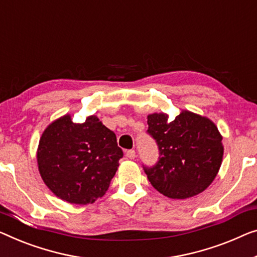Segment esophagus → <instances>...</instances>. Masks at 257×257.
Instances as JSON below:
<instances>
[{"label":"esophagus","mask_w":257,"mask_h":257,"mask_svg":"<svg viewBox=\"0 0 257 257\" xmlns=\"http://www.w3.org/2000/svg\"><path fill=\"white\" fill-rule=\"evenodd\" d=\"M125 157L129 159H134L136 157V152L135 150H128L127 152H125Z\"/></svg>","instance_id":"1"}]
</instances>
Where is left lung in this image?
Returning a JSON list of instances; mask_svg holds the SVG:
<instances>
[{
  "label": "left lung",
  "mask_w": 257,
  "mask_h": 257,
  "mask_svg": "<svg viewBox=\"0 0 257 257\" xmlns=\"http://www.w3.org/2000/svg\"><path fill=\"white\" fill-rule=\"evenodd\" d=\"M148 124V134L159 149L156 165L144 166L151 185L174 200L193 197L208 188L224 155L223 137L216 124L189 110H182L171 122L165 113L150 114Z\"/></svg>",
  "instance_id": "1"
}]
</instances>
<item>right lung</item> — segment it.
Masks as SVG:
<instances>
[{"instance_id": "1", "label": "right lung", "mask_w": 257, "mask_h": 257, "mask_svg": "<svg viewBox=\"0 0 257 257\" xmlns=\"http://www.w3.org/2000/svg\"><path fill=\"white\" fill-rule=\"evenodd\" d=\"M123 152L116 136L95 115L74 123L67 114L52 122L40 137L38 167L46 186L61 200L89 204L102 197Z\"/></svg>"}]
</instances>
